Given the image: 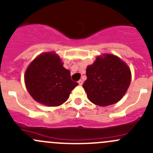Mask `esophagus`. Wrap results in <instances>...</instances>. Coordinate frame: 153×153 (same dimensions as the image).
<instances>
[{
    "label": "esophagus",
    "instance_id": "1",
    "mask_svg": "<svg viewBox=\"0 0 153 153\" xmlns=\"http://www.w3.org/2000/svg\"><path fill=\"white\" fill-rule=\"evenodd\" d=\"M78 84H79V85H82L83 84L82 80H79V81H78Z\"/></svg>",
    "mask_w": 153,
    "mask_h": 153
}]
</instances>
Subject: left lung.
Returning a JSON list of instances; mask_svg holds the SVG:
<instances>
[{
    "label": "left lung",
    "mask_w": 153,
    "mask_h": 153,
    "mask_svg": "<svg viewBox=\"0 0 153 153\" xmlns=\"http://www.w3.org/2000/svg\"><path fill=\"white\" fill-rule=\"evenodd\" d=\"M87 78L83 84L89 101L106 106L115 104L126 93L131 81L128 66L112 55L98 57L86 68Z\"/></svg>",
    "instance_id": "left-lung-1"
}]
</instances>
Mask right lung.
<instances>
[{
	"label": "right lung",
	"mask_w": 153,
	"mask_h": 153,
	"mask_svg": "<svg viewBox=\"0 0 153 153\" xmlns=\"http://www.w3.org/2000/svg\"><path fill=\"white\" fill-rule=\"evenodd\" d=\"M24 78L31 96L49 106L64 104L78 85L72 81L70 72L63 67L59 57L52 52L37 57L27 68Z\"/></svg>",
	"instance_id": "1"
}]
</instances>
